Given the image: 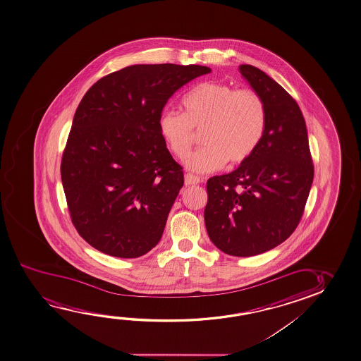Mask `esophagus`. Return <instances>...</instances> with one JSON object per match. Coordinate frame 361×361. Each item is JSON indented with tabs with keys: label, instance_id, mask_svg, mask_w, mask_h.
Masks as SVG:
<instances>
[{
	"label": "esophagus",
	"instance_id": "1",
	"mask_svg": "<svg viewBox=\"0 0 361 361\" xmlns=\"http://www.w3.org/2000/svg\"><path fill=\"white\" fill-rule=\"evenodd\" d=\"M200 183H201V178L199 176L190 173L185 175V185L186 186H195V185H199Z\"/></svg>",
	"mask_w": 361,
	"mask_h": 361
}]
</instances>
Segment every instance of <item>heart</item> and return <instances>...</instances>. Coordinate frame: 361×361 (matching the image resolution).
Listing matches in <instances>:
<instances>
[{
	"instance_id": "b5f03b06",
	"label": "heart",
	"mask_w": 361,
	"mask_h": 361,
	"mask_svg": "<svg viewBox=\"0 0 361 361\" xmlns=\"http://www.w3.org/2000/svg\"><path fill=\"white\" fill-rule=\"evenodd\" d=\"M183 113L166 109L159 116V131L169 150L183 157L201 133L204 147L190 154L185 164L196 173H211L230 161L251 157L266 130L264 100L253 89H237L204 82L181 100Z\"/></svg>"
}]
</instances>
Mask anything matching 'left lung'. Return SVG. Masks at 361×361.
Returning a JSON list of instances; mask_svg holds the SVG:
<instances>
[{
  "instance_id": "8db88e82",
  "label": "left lung",
  "mask_w": 361,
  "mask_h": 361,
  "mask_svg": "<svg viewBox=\"0 0 361 361\" xmlns=\"http://www.w3.org/2000/svg\"><path fill=\"white\" fill-rule=\"evenodd\" d=\"M240 72L264 100L266 130L235 171L209 178L204 214L214 246L230 256L251 257L281 245L297 228L314 166L297 102L261 69L242 64Z\"/></svg>"
}]
</instances>
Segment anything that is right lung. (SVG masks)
<instances>
[{
    "label": "right lung",
    "instance_id": "1",
    "mask_svg": "<svg viewBox=\"0 0 361 361\" xmlns=\"http://www.w3.org/2000/svg\"><path fill=\"white\" fill-rule=\"evenodd\" d=\"M204 66L135 64L93 84L74 114L61 178L75 230L95 250L136 258L157 246L183 186L159 131L169 98Z\"/></svg>",
    "mask_w": 361,
    "mask_h": 361
}]
</instances>
